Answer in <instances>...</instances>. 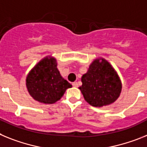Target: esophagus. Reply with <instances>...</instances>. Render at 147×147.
Listing matches in <instances>:
<instances>
[{
    "label": "esophagus",
    "mask_w": 147,
    "mask_h": 147,
    "mask_svg": "<svg viewBox=\"0 0 147 147\" xmlns=\"http://www.w3.org/2000/svg\"><path fill=\"white\" fill-rule=\"evenodd\" d=\"M72 86H73L74 87H78V82H74L72 83Z\"/></svg>",
    "instance_id": "1"
}]
</instances>
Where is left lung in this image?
Wrapping results in <instances>:
<instances>
[{
  "label": "left lung",
  "instance_id": "8db88e82",
  "mask_svg": "<svg viewBox=\"0 0 147 147\" xmlns=\"http://www.w3.org/2000/svg\"><path fill=\"white\" fill-rule=\"evenodd\" d=\"M81 81L82 86L79 89L84 99L95 107L114 103L122 89L121 81L116 71L104 58L92 61L87 72L83 75Z\"/></svg>",
  "mask_w": 147,
  "mask_h": 147
}]
</instances>
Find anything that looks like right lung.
<instances>
[{
    "label": "right lung",
    "instance_id": "1",
    "mask_svg": "<svg viewBox=\"0 0 147 147\" xmlns=\"http://www.w3.org/2000/svg\"><path fill=\"white\" fill-rule=\"evenodd\" d=\"M29 95L43 104L58 101L72 85L62 78L55 58L47 56L39 61L29 72L26 80Z\"/></svg>",
    "mask_w": 147,
    "mask_h": 147
}]
</instances>
